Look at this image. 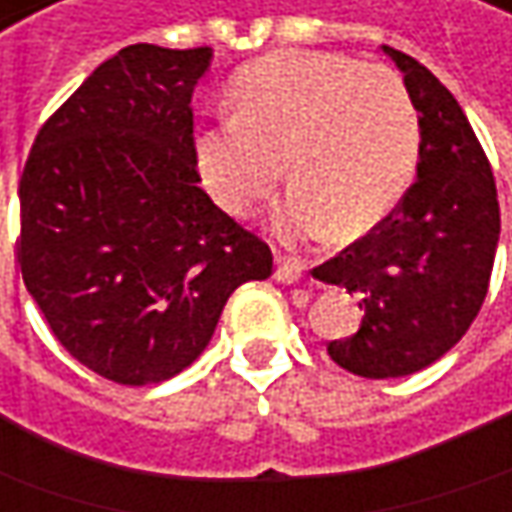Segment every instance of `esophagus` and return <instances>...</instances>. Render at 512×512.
Instances as JSON below:
<instances>
[{
    "label": "esophagus",
    "mask_w": 512,
    "mask_h": 512,
    "mask_svg": "<svg viewBox=\"0 0 512 512\" xmlns=\"http://www.w3.org/2000/svg\"><path fill=\"white\" fill-rule=\"evenodd\" d=\"M275 278L280 283H300L306 278V266L300 260H286V257H278V269H275Z\"/></svg>",
    "instance_id": "esophagus-1"
}]
</instances>
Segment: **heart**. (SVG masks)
Listing matches in <instances>:
<instances>
[{
	"label": "heart",
	"instance_id": "1",
	"mask_svg": "<svg viewBox=\"0 0 512 512\" xmlns=\"http://www.w3.org/2000/svg\"><path fill=\"white\" fill-rule=\"evenodd\" d=\"M234 117L197 134V163L226 212L249 214L283 177L275 212L289 240L375 232L410 191L421 123L410 88L387 65L278 51L246 65L229 91Z\"/></svg>",
	"mask_w": 512,
	"mask_h": 512
}]
</instances>
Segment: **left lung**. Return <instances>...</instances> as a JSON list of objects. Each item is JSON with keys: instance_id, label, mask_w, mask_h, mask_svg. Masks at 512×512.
I'll use <instances>...</instances> for the list:
<instances>
[{"instance_id": "8db88e82", "label": "left lung", "mask_w": 512, "mask_h": 512, "mask_svg": "<svg viewBox=\"0 0 512 512\" xmlns=\"http://www.w3.org/2000/svg\"><path fill=\"white\" fill-rule=\"evenodd\" d=\"M410 88L421 145L415 183L387 220L312 275L358 298L361 329L326 352L361 378H401L461 341L484 303L499 246L496 180L456 97L384 45Z\"/></svg>"}]
</instances>
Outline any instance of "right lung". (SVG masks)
I'll return each mask as SVG.
<instances>
[{"label":"right lung","mask_w":512,"mask_h":512,"mask_svg":"<svg viewBox=\"0 0 512 512\" xmlns=\"http://www.w3.org/2000/svg\"><path fill=\"white\" fill-rule=\"evenodd\" d=\"M212 48L128 45L39 128L19 180V266L82 367L145 387L209 346L269 246L200 189L191 94Z\"/></svg>","instance_id":"obj_1"}]
</instances>
